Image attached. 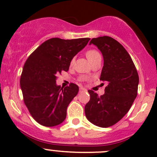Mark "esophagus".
I'll list each match as a JSON object with an SVG mask.
<instances>
[{"label":"esophagus","instance_id":"obj_1","mask_svg":"<svg viewBox=\"0 0 157 157\" xmlns=\"http://www.w3.org/2000/svg\"><path fill=\"white\" fill-rule=\"evenodd\" d=\"M86 89H85V88H83V87H80V92H86Z\"/></svg>","mask_w":157,"mask_h":157}]
</instances>
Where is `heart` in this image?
Wrapping results in <instances>:
<instances>
[{
  "label": "heart",
  "mask_w": 157,
  "mask_h": 157,
  "mask_svg": "<svg viewBox=\"0 0 157 157\" xmlns=\"http://www.w3.org/2000/svg\"><path fill=\"white\" fill-rule=\"evenodd\" d=\"M99 54H100L99 52H98V51H96V50H94V49L88 50V51H86V53L87 59H89L90 62L92 61V60L94 59L96 56H98V55H99ZM73 63H74V59H72L70 62V65H71L72 64H73Z\"/></svg>",
  "instance_id": "heart-1"
}]
</instances>
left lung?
Returning <instances> with one entry per match:
<instances>
[{
  "label": "left lung",
  "instance_id": "1",
  "mask_svg": "<svg viewBox=\"0 0 157 157\" xmlns=\"http://www.w3.org/2000/svg\"><path fill=\"white\" fill-rule=\"evenodd\" d=\"M104 57L100 80L107 83L103 95L89 90L90 100L85 106L87 119L94 125L109 127L127 114L138 94L139 75L130 54L113 38H93Z\"/></svg>",
  "mask_w": 157,
  "mask_h": 157
}]
</instances>
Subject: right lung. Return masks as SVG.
<instances>
[{
    "label": "right lung",
    "mask_w": 157,
    "mask_h": 157,
    "mask_svg": "<svg viewBox=\"0 0 157 157\" xmlns=\"http://www.w3.org/2000/svg\"><path fill=\"white\" fill-rule=\"evenodd\" d=\"M89 38H52L43 42L26 60L20 79L24 102L30 115L45 127L59 124L66 118L68 104L77 94L78 86H56L57 75L68 71L70 62L85 47Z\"/></svg>",
    "instance_id": "1"
}]
</instances>
